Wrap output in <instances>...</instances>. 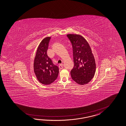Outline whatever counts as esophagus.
<instances>
[{"mask_svg": "<svg viewBox=\"0 0 126 126\" xmlns=\"http://www.w3.org/2000/svg\"><path fill=\"white\" fill-rule=\"evenodd\" d=\"M63 64H60L59 65V68L60 69H62L63 68Z\"/></svg>", "mask_w": 126, "mask_h": 126, "instance_id": "34e87169", "label": "esophagus"}]
</instances>
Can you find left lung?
<instances>
[{"mask_svg":"<svg viewBox=\"0 0 126 126\" xmlns=\"http://www.w3.org/2000/svg\"><path fill=\"white\" fill-rule=\"evenodd\" d=\"M73 49L74 67L71 71L72 78L80 85L88 83L93 78L96 71L94 56L88 42L82 36L67 35Z\"/></svg>","mask_w":126,"mask_h":126,"instance_id":"obj_1","label":"left lung"}]
</instances>
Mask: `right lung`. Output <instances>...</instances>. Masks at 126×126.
Listing matches in <instances>:
<instances>
[{
    "instance_id": "right-lung-1",
    "label": "right lung",
    "mask_w": 126,
    "mask_h": 126,
    "mask_svg": "<svg viewBox=\"0 0 126 126\" xmlns=\"http://www.w3.org/2000/svg\"><path fill=\"white\" fill-rule=\"evenodd\" d=\"M51 37H47L41 41L34 59V71L39 82L45 85L51 84L56 79L59 67L54 65L47 55L48 43Z\"/></svg>"
}]
</instances>
